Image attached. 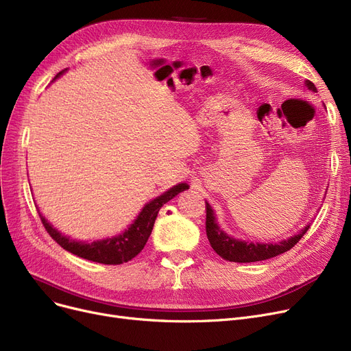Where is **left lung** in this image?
<instances>
[{
    "mask_svg": "<svg viewBox=\"0 0 351 351\" xmlns=\"http://www.w3.org/2000/svg\"><path fill=\"white\" fill-rule=\"evenodd\" d=\"M306 85L308 89L316 92V86L313 82L307 81ZM206 204V236L209 239V243L213 247V250L220 256L223 257L225 261L229 262H236V263H250V262H261L266 259H271V257L282 254L291 247H294L300 239L304 236V233L308 230L310 226H306L299 234L293 236L287 241H283L280 243H274V245H263V243H249V242H242L237 241V239H233L228 236L222 229H220L216 223L213 210L208 202Z\"/></svg>",
    "mask_w": 351,
    "mask_h": 351,
    "instance_id": "obj_1",
    "label": "left lung"
}]
</instances>
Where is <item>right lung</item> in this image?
<instances>
[{"mask_svg": "<svg viewBox=\"0 0 351 351\" xmlns=\"http://www.w3.org/2000/svg\"><path fill=\"white\" fill-rule=\"evenodd\" d=\"M62 72L57 73V77H60ZM55 77V78H57ZM189 189L186 183H179V185L173 186L168 192H165L163 195L158 196L152 202H149L146 206H143L142 212L139 216L135 219V222L128 228L123 233L105 239V241H98V242H92V243H81L71 241V239L62 236L58 230H55L47 220L45 217L40 213L41 222L45 228V230L49 233V236L57 242L61 247L68 250L72 254H77L82 259L92 261L97 263H104V265H122L125 262H129L131 259L143 249V246L147 242V237H149L155 219L158 216L159 209L173 199L178 193Z\"/></svg>", "mask_w": 351, "mask_h": 351, "instance_id": "add662e5", "label": "right lung"}]
</instances>
